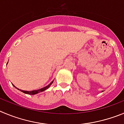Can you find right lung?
<instances>
[{"instance_id":"obj_1","label":"right lung","mask_w":124,"mask_h":124,"mask_svg":"<svg viewBox=\"0 0 124 124\" xmlns=\"http://www.w3.org/2000/svg\"><path fill=\"white\" fill-rule=\"evenodd\" d=\"M53 81H52L51 82V83H50L48 85H47L46 86L44 87V88H43L39 89V90H33V91H24V90H20V91H22V92H23V93H25V94H31V95H34V94H38V93H40V92H43V91H45V90H47V89H48L49 88V87H50V86H51V85L52 84V83H53ZM13 86L14 87H15L16 88H16V86H15L13 85ZM17 89H18V90H19L18 88H17Z\"/></svg>"}]
</instances>
